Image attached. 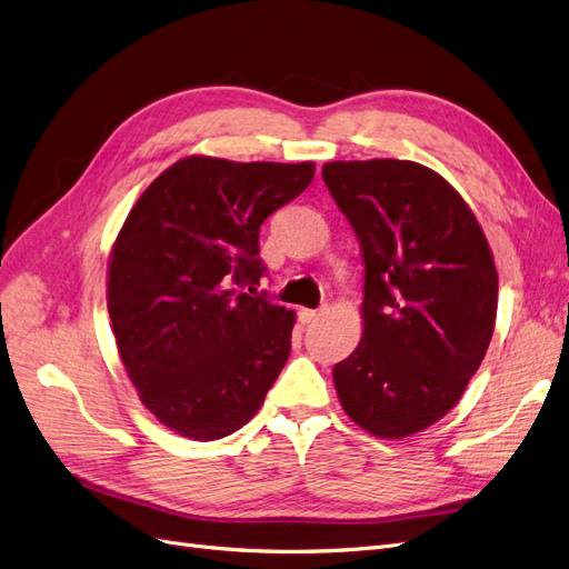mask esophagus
Segmentation results:
<instances>
[{
  "mask_svg": "<svg viewBox=\"0 0 569 569\" xmlns=\"http://www.w3.org/2000/svg\"><path fill=\"white\" fill-rule=\"evenodd\" d=\"M318 316H320V311H313V308H301V311H299V320H301L303 325L313 322Z\"/></svg>",
  "mask_w": 569,
  "mask_h": 569,
  "instance_id": "1",
  "label": "esophagus"
}]
</instances>
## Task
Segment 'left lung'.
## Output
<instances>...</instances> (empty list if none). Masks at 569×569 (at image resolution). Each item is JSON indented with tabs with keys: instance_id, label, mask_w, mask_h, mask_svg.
Listing matches in <instances>:
<instances>
[{
	"instance_id": "left-lung-1",
	"label": "left lung",
	"mask_w": 569,
	"mask_h": 569,
	"mask_svg": "<svg viewBox=\"0 0 569 569\" xmlns=\"http://www.w3.org/2000/svg\"><path fill=\"white\" fill-rule=\"evenodd\" d=\"M322 180L363 249V337L335 366L347 416L380 439L441 420L481 366L498 274L470 206L416 161H332Z\"/></svg>"
}]
</instances>
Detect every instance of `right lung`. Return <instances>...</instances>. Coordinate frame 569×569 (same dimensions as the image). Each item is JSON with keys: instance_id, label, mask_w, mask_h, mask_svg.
I'll return each instance as SVG.
<instances>
[{"instance_id": "1", "label": "right lung", "mask_w": 569, "mask_h": 569, "mask_svg": "<svg viewBox=\"0 0 569 569\" xmlns=\"http://www.w3.org/2000/svg\"><path fill=\"white\" fill-rule=\"evenodd\" d=\"M316 166L187 157L153 180L120 228L107 303L140 401L173 432L222 439L261 408L291 351L295 311L256 295L258 232Z\"/></svg>"}]
</instances>
